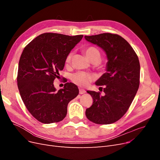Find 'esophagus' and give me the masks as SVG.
Here are the masks:
<instances>
[{"mask_svg": "<svg viewBox=\"0 0 160 160\" xmlns=\"http://www.w3.org/2000/svg\"><path fill=\"white\" fill-rule=\"evenodd\" d=\"M86 93V91L83 89H79V94H84Z\"/></svg>", "mask_w": 160, "mask_h": 160, "instance_id": "esophagus-1", "label": "esophagus"}]
</instances>
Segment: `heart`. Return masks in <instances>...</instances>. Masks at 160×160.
Returning <instances> with one entry per match:
<instances>
[{
	"mask_svg": "<svg viewBox=\"0 0 160 160\" xmlns=\"http://www.w3.org/2000/svg\"><path fill=\"white\" fill-rule=\"evenodd\" d=\"M85 53L89 60H91L92 58H93L94 57H98L100 59V52L95 47H90L87 48L85 51ZM71 57V54L68 55V56L67 57L65 60V62L67 63H68V62H70ZM93 79V77L91 74L85 72H77L71 75V80L72 81V82L77 84V85L82 87L88 86Z\"/></svg>",
	"mask_w": 160,
	"mask_h": 160,
	"instance_id": "b5f03b06",
	"label": "heart"
}]
</instances>
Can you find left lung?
I'll list each match as a JSON object with an SVG mask.
<instances>
[{"label": "left lung", "mask_w": 160, "mask_h": 160, "mask_svg": "<svg viewBox=\"0 0 160 160\" xmlns=\"http://www.w3.org/2000/svg\"><path fill=\"white\" fill-rule=\"evenodd\" d=\"M85 38L101 48L108 58L106 72L95 82L96 85H104L105 95L87 91L93 102L85 115L97 124L113 123L126 113L137 93L140 76L138 57L129 42L118 35L102 33Z\"/></svg>", "instance_id": "obj_1"}]
</instances>
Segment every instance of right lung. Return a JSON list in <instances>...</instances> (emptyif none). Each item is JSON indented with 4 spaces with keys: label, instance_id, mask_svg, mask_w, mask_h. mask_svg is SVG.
<instances>
[{
    "label": "right lung",
    "instance_id": "add662e5",
    "mask_svg": "<svg viewBox=\"0 0 160 160\" xmlns=\"http://www.w3.org/2000/svg\"><path fill=\"white\" fill-rule=\"evenodd\" d=\"M83 37L46 32L24 49L18 62V88L27 109L38 122L48 124L62 121L69 101L78 95L76 85L66 83L57 91L53 83L63 69L67 57Z\"/></svg>",
    "mask_w": 160,
    "mask_h": 160
}]
</instances>
